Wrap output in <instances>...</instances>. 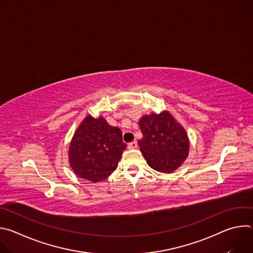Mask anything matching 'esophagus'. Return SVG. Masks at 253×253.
<instances>
[{
    "instance_id": "esophagus-1",
    "label": "esophagus",
    "mask_w": 253,
    "mask_h": 253,
    "mask_svg": "<svg viewBox=\"0 0 253 253\" xmlns=\"http://www.w3.org/2000/svg\"><path fill=\"white\" fill-rule=\"evenodd\" d=\"M137 141H133V142H131V143H129L128 144V148L129 149H135V148H137Z\"/></svg>"
}]
</instances>
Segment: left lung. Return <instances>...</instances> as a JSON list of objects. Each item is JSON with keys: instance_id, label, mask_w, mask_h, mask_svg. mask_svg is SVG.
I'll list each match as a JSON object with an SVG mask.
<instances>
[{"instance_id": "1", "label": "left lung", "mask_w": 253, "mask_h": 253, "mask_svg": "<svg viewBox=\"0 0 253 253\" xmlns=\"http://www.w3.org/2000/svg\"><path fill=\"white\" fill-rule=\"evenodd\" d=\"M139 127L143 138L138 144L151 168L161 173H171L186 159L189 151L187 134L170 113L143 116Z\"/></svg>"}]
</instances>
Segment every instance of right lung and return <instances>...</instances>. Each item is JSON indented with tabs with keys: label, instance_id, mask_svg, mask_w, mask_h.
Returning a JSON list of instances; mask_svg holds the SVG:
<instances>
[{
	"label": "right lung",
	"instance_id": "obj_1",
	"mask_svg": "<svg viewBox=\"0 0 253 253\" xmlns=\"http://www.w3.org/2000/svg\"><path fill=\"white\" fill-rule=\"evenodd\" d=\"M125 148L118 127L108 125L102 117L87 116L70 144V165L79 177L97 182L117 168Z\"/></svg>",
	"mask_w": 253,
	"mask_h": 253
}]
</instances>
